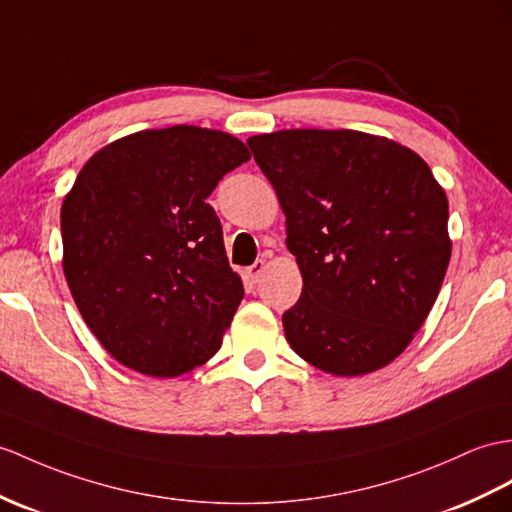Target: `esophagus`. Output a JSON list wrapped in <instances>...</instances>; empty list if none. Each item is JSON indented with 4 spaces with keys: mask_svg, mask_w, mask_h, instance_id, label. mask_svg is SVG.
<instances>
[{
    "mask_svg": "<svg viewBox=\"0 0 512 512\" xmlns=\"http://www.w3.org/2000/svg\"><path fill=\"white\" fill-rule=\"evenodd\" d=\"M263 271H265V260H256L254 265L247 267V276L252 278V282H258L260 276H263Z\"/></svg>",
    "mask_w": 512,
    "mask_h": 512,
    "instance_id": "obj_1",
    "label": "esophagus"
}]
</instances>
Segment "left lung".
<instances>
[{"mask_svg":"<svg viewBox=\"0 0 512 512\" xmlns=\"http://www.w3.org/2000/svg\"><path fill=\"white\" fill-rule=\"evenodd\" d=\"M286 217L302 295L282 315L297 356L365 376L400 356L441 291L447 197L426 160L356 130H280L247 141Z\"/></svg>","mask_w":512,"mask_h":512,"instance_id":"obj_1","label":"left lung"}]
</instances>
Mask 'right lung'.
Segmentation results:
<instances>
[{
    "mask_svg": "<svg viewBox=\"0 0 512 512\" xmlns=\"http://www.w3.org/2000/svg\"><path fill=\"white\" fill-rule=\"evenodd\" d=\"M247 160L232 134L173 126L112 141L78 173L60 210L62 269L121 365L176 378L217 354L243 282L206 197Z\"/></svg>",
    "mask_w": 512,
    "mask_h": 512,
    "instance_id": "1",
    "label": "right lung"
}]
</instances>
